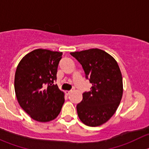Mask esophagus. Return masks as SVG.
<instances>
[{
    "mask_svg": "<svg viewBox=\"0 0 149 149\" xmlns=\"http://www.w3.org/2000/svg\"><path fill=\"white\" fill-rule=\"evenodd\" d=\"M71 92H72V91H65V94H67V95H69V94H70Z\"/></svg>",
    "mask_w": 149,
    "mask_h": 149,
    "instance_id": "esophagus-1",
    "label": "esophagus"
}]
</instances>
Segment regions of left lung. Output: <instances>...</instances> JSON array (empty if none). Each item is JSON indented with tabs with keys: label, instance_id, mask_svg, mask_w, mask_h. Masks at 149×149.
<instances>
[{
	"label": "left lung",
	"instance_id": "8db88e82",
	"mask_svg": "<svg viewBox=\"0 0 149 149\" xmlns=\"http://www.w3.org/2000/svg\"><path fill=\"white\" fill-rule=\"evenodd\" d=\"M82 65L86 79L92 84L76 106L79 119L91 127L101 125L115 113L123 92V77L115 58L102 49L93 48L70 52Z\"/></svg>",
	"mask_w": 149,
	"mask_h": 149
}]
</instances>
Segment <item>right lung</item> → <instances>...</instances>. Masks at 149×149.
Instances as JSON below:
<instances>
[{
  "label": "right lung",
  "mask_w": 149,
  "mask_h": 149,
  "mask_svg": "<svg viewBox=\"0 0 149 149\" xmlns=\"http://www.w3.org/2000/svg\"><path fill=\"white\" fill-rule=\"evenodd\" d=\"M63 52L37 49L19 62L14 88L21 107L33 120L46 123L55 119L65 102L64 93L53 84Z\"/></svg>",
  "instance_id": "obj_1"
}]
</instances>
